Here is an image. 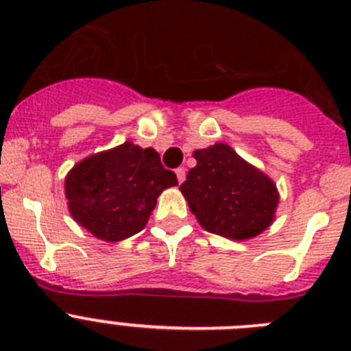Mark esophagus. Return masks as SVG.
<instances>
[{
  "label": "esophagus",
  "instance_id": "34e87169",
  "mask_svg": "<svg viewBox=\"0 0 351 351\" xmlns=\"http://www.w3.org/2000/svg\"><path fill=\"white\" fill-rule=\"evenodd\" d=\"M176 176H178V181L182 182L186 179V170L184 167H179V169H176Z\"/></svg>",
  "mask_w": 351,
  "mask_h": 351
}]
</instances>
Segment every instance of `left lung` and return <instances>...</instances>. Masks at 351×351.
<instances>
[{
  "instance_id": "1",
  "label": "left lung",
  "mask_w": 351,
  "mask_h": 351,
  "mask_svg": "<svg viewBox=\"0 0 351 351\" xmlns=\"http://www.w3.org/2000/svg\"><path fill=\"white\" fill-rule=\"evenodd\" d=\"M193 158L197 167L179 190L207 232L244 241L271 226L280 195L265 173L226 144L198 149Z\"/></svg>"
}]
</instances>
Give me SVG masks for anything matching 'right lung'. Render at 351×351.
<instances>
[{
  "mask_svg": "<svg viewBox=\"0 0 351 351\" xmlns=\"http://www.w3.org/2000/svg\"><path fill=\"white\" fill-rule=\"evenodd\" d=\"M176 184L154 149L125 142L79 161L64 179V195L82 228L117 243L141 232L161 191Z\"/></svg>",
  "mask_w": 351,
  "mask_h": 351,
  "instance_id": "1",
  "label": "right lung"
}]
</instances>
